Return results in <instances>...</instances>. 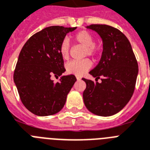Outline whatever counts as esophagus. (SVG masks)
<instances>
[{
  "mask_svg": "<svg viewBox=\"0 0 150 150\" xmlns=\"http://www.w3.org/2000/svg\"><path fill=\"white\" fill-rule=\"evenodd\" d=\"M76 80H77V81H79V80H81V77H80V76H76Z\"/></svg>",
  "mask_w": 150,
  "mask_h": 150,
  "instance_id": "obj_1",
  "label": "esophagus"
}]
</instances>
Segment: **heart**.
<instances>
[{
  "mask_svg": "<svg viewBox=\"0 0 150 150\" xmlns=\"http://www.w3.org/2000/svg\"><path fill=\"white\" fill-rule=\"evenodd\" d=\"M75 42L84 47L83 56H91L95 58L100 54V45L94 42V37L93 34L86 30H82L76 32L74 35ZM59 52L63 59H68L70 52V45L67 39H63L59 44ZM91 61L89 59H83L81 60H73L67 63L66 69L68 74H74L76 76H81L91 67Z\"/></svg>",
  "mask_w": 150,
  "mask_h": 150,
  "instance_id": "heart-1",
  "label": "heart"
}]
</instances>
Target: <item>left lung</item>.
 <instances>
[{
    "label": "left lung",
    "mask_w": 150,
    "mask_h": 150,
    "mask_svg": "<svg viewBox=\"0 0 150 150\" xmlns=\"http://www.w3.org/2000/svg\"><path fill=\"white\" fill-rule=\"evenodd\" d=\"M87 28L97 32L102 39L100 62L91 75L101 80L98 83L83 78L86 89L84 105L99 116H111L127 105L133 94L138 75V63L129 39L115 28L107 25H91Z\"/></svg>",
    "instance_id": "1"
}]
</instances>
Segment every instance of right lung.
Wrapping results in <instances>:
<instances>
[{"instance_id":"right-lung-1","label":"right lung","mask_w":150,"mask_h":150,"mask_svg":"<svg viewBox=\"0 0 150 150\" xmlns=\"http://www.w3.org/2000/svg\"><path fill=\"white\" fill-rule=\"evenodd\" d=\"M76 27L50 26L37 32L25 42L19 54L14 81L24 106L35 115L56 114L63 108L76 79L70 74L54 83L51 76L66 71L59 44Z\"/></svg>"}]
</instances>
